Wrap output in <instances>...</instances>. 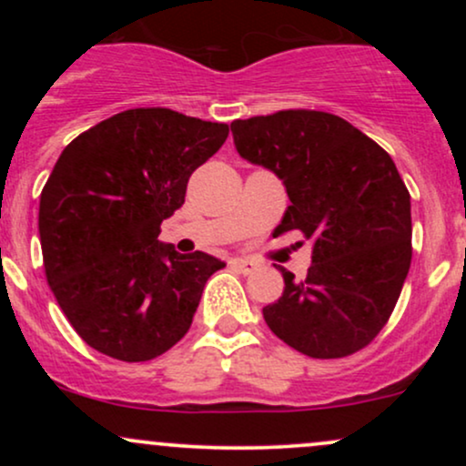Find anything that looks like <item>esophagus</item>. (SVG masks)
I'll return each instance as SVG.
<instances>
[{"label": "esophagus", "instance_id": "34e87169", "mask_svg": "<svg viewBox=\"0 0 466 466\" xmlns=\"http://www.w3.org/2000/svg\"><path fill=\"white\" fill-rule=\"evenodd\" d=\"M232 265L237 267L238 271H243V274H249V271L254 269V267H256L254 260H249V258H234V260H232Z\"/></svg>", "mask_w": 466, "mask_h": 466}]
</instances>
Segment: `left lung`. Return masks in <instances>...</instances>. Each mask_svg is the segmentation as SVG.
Masks as SVG:
<instances>
[{
    "label": "left lung",
    "mask_w": 466,
    "mask_h": 466,
    "mask_svg": "<svg viewBox=\"0 0 466 466\" xmlns=\"http://www.w3.org/2000/svg\"><path fill=\"white\" fill-rule=\"evenodd\" d=\"M240 157L274 170L291 206L278 234L313 240L304 280L263 309L285 344L313 360L366 349L388 324L411 263L410 192L392 157L344 117L285 109L232 122Z\"/></svg>",
    "instance_id": "1"
}]
</instances>
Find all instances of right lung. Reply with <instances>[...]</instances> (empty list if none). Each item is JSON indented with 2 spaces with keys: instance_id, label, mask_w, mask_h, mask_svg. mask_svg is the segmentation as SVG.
<instances>
[{
  "instance_id": "add662e5",
  "label": "right lung",
  "mask_w": 466,
  "mask_h": 466,
  "mask_svg": "<svg viewBox=\"0 0 466 466\" xmlns=\"http://www.w3.org/2000/svg\"><path fill=\"white\" fill-rule=\"evenodd\" d=\"M228 133L223 122L140 106L63 148L41 190V251L58 307L94 350L148 361L188 333L206 280L226 263L159 243V226Z\"/></svg>"
}]
</instances>
